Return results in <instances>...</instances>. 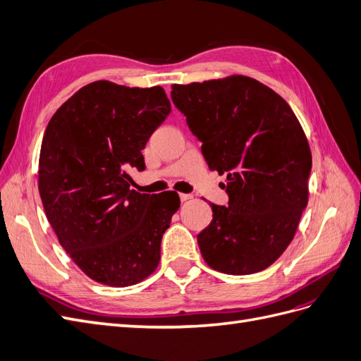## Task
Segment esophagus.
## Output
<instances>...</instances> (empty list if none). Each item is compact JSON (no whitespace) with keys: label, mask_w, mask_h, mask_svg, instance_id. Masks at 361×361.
Wrapping results in <instances>:
<instances>
[{"label":"esophagus","mask_w":361,"mask_h":361,"mask_svg":"<svg viewBox=\"0 0 361 361\" xmlns=\"http://www.w3.org/2000/svg\"><path fill=\"white\" fill-rule=\"evenodd\" d=\"M179 199H180V202H187V200L192 199V194H183V192H180L179 194Z\"/></svg>","instance_id":"obj_1"}]
</instances>
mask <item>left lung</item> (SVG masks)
I'll use <instances>...</instances> for the list:
<instances>
[{
    "instance_id": "obj_1",
    "label": "left lung",
    "mask_w": 361,
    "mask_h": 361,
    "mask_svg": "<svg viewBox=\"0 0 361 361\" xmlns=\"http://www.w3.org/2000/svg\"><path fill=\"white\" fill-rule=\"evenodd\" d=\"M211 170L227 174V206L212 203V221L197 235L211 268L255 274L283 255L309 199L312 154L288 102L243 75L171 85Z\"/></svg>"
}]
</instances>
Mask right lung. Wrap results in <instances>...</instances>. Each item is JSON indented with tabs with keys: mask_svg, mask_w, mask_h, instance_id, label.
<instances>
[{
	"mask_svg": "<svg viewBox=\"0 0 361 361\" xmlns=\"http://www.w3.org/2000/svg\"><path fill=\"white\" fill-rule=\"evenodd\" d=\"M170 111L159 85L96 81L69 97L43 134V209L66 253L102 285H137L159 264L179 195L130 190L128 171L146 169L141 150Z\"/></svg>",
	"mask_w": 361,
	"mask_h": 361,
	"instance_id": "add662e5",
	"label": "right lung"
}]
</instances>
